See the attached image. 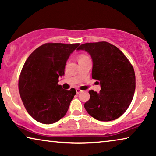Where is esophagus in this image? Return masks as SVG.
<instances>
[{"mask_svg":"<svg viewBox=\"0 0 156 156\" xmlns=\"http://www.w3.org/2000/svg\"><path fill=\"white\" fill-rule=\"evenodd\" d=\"M82 90H80V89H76V94H80V92H82Z\"/></svg>","mask_w":156,"mask_h":156,"instance_id":"34e87169","label":"esophagus"}]
</instances>
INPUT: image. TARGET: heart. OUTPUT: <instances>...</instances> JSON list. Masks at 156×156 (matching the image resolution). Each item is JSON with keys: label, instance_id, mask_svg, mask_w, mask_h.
Listing matches in <instances>:
<instances>
[{"label": "heart", "instance_id": "1", "mask_svg": "<svg viewBox=\"0 0 156 156\" xmlns=\"http://www.w3.org/2000/svg\"><path fill=\"white\" fill-rule=\"evenodd\" d=\"M87 56L86 55H80V56H79V59H82V58H84V57H86Z\"/></svg>", "mask_w": 156, "mask_h": 156}]
</instances>
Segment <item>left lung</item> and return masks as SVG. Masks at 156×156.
<instances>
[{
  "label": "left lung",
  "instance_id": "left-lung-1",
  "mask_svg": "<svg viewBox=\"0 0 156 156\" xmlns=\"http://www.w3.org/2000/svg\"><path fill=\"white\" fill-rule=\"evenodd\" d=\"M78 50L87 51L93 61L91 76L100 83L99 93L89 90L84 104L87 113L97 120L109 121L120 117L131 104L136 89L132 65L116 46L102 41L82 44Z\"/></svg>",
  "mask_w": 156,
  "mask_h": 156
}]
</instances>
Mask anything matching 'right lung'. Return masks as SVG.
<instances>
[{"label": "right lung", "mask_w": 156, "mask_h": 156, "mask_svg": "<svg viewBox=\"0 0 156 156\" xmlns=\"http://www.w3.org/2000/svg\"><path fill=\"white\" fill-rule=\"evenodd\" d=\"M80 43H45L31 53L21 70L18 89L25 109L38 122L50 124L67 113L76 94L58 84L67 60Z\"/></svg>", "instance_id": "right-lung-1"}]
</instances>
